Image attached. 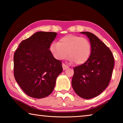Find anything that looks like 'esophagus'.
Listing matches in <instances>:
<instances>
[{"label":"esophagus","instance_id":"34e87169","mask_svg":"<svg viewBox=\"0 0 123 123\" xmlns=\"http://www.w3.org/2000/svg\"><path fill=\"white\" fill-rule=\"evenodd\" d=\"M62 67H63V70H66V69H67V68H68V66L66 65V64H62Z\"/></svg>","mask_w":123,"mask_h":123}]
</instances>
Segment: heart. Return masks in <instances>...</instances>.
Masks as SVG:
<instances>
[{
  "mask_svg": "<svg viewBox=\"0 0 123 123\" xmlns=\"http://www.w3.org/2000/svg\"><path fill=\"white\" fill-rule=\"evenodd\" d=\"M49 49L56 59L62 60L69 56L70 62L80 65L88 61L92 47L88 39L76 35H67L60 38L59 43H52Z\"/></svg>",
  "mask_w": 123,
  "mask_h": 123,
  "instance_id": "b5f03b06",
  "label": "heart"
}]
</instances>
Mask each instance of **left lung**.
Listing matches in <instances>:
<instances>
[{"label":"left lung","instance_id":"left-lung-1","mask_svg":"<svg viewBox=\"0 0 123 123\" xmlns=\"http://www.w3.org/2000/svg\"><path fill=\"white\" fill-rule=\"evenodd\" d=\"M90 42L92 51L89 59L74 68L72 85L79 97L89 99L100 94L109 86L114 68L111 51L92 33L81 32Z\"/></svg>","mask_w":123,"mask_h":123}]
</instances>
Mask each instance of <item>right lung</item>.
I'll use <instances>...</instances> for the list:
<instances>
[{
  "label": "right lung",
  "mask_w": 123,
  "mask_h": 123,
  "mask_svg": "<svg viewBox=\"0 0 123 123\" xmlns=\"http://www.w3.org/2000/svg\"><path fill=\"white\" fill-rule=\"evenodd\" d=\"M56 32L38 31L23 41L14 54V76L25 93L36 99L53 91L62 62L49 50Z\"/></svg>",
  "instance_id": "right-lung-1"
}]
</instances>
